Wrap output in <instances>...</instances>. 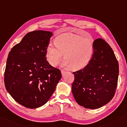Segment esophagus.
Instances as JSON below:
<instances>
[{"mask_svg":"<svg viewBox=\"0 0 127 127\" xmlns=\"http://www.w3.org/2000/svg\"><path fill=\"white\" fill-rule=\"evenodd\" d=\"M65 73H66V71H65V70H61V74H62V76L65 75Z\"/></svg>","mask_w":127,"mask_h":127,"instance_id":"obj_1","label":"esophagus"}]
</instances>
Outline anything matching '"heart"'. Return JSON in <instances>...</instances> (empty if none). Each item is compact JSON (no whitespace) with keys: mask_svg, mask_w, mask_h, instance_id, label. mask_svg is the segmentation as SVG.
Here are the masks:
<instances>
[{"mask_svg":"<svg viewBox=\"0 0 127 127\" xmlns=\"http://www.w3.org/2000/svg\"><path fill=\"white\" fill-rule=\"evenodd\" d=\"M94 52V40L64 33L57 35L55 39V44L49 43L46 51V59L51 65L56 66L64 54L65 60L62 66L71 67L78 70L85 67L92 60Z\"/></svg>","mask_w":127,"mask_h":127,"instance_id":"1","label":"heart"}]
</instances>
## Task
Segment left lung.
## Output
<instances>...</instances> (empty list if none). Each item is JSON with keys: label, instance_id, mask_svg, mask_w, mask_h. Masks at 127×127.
<instances>
[{"label": "left lung", "instance_id": "8db88e82", "mask_svg": "<svg viewBox=\"0 0 127 127\" xmlns=\"http://www.w3.org/2000/svg\"><path fill=\"white\" fill-rule=\"evenodd\" d=\"M73 74L72 92L80 105L97 109L114 97L118 79V62L112 48L104 39L95 40L91 61L83 69Z\"/></svg>", "mask_w": 127, "mask_h": 127}]
</instances>
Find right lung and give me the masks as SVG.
I'll use <instances>...</instances> for the list:
<instances>
[{
    "mask_svg": "<svg viewBox=\"0 0 127 127\" xmlns=\"http://www.w3.org/2000/svg\"><path fill=\"white\" fill-rule=\"evenodd\" d=\"M52 35L48 31L29 32L8 55L5 88L15 101L26 108L45 104L61 78V71L46 60V48Z\"/></svg>",
    "mask_w": 127,
    "mask_h": 127,
    "instance_id": "1",
    "label": "right lung"
}]
</instances>
